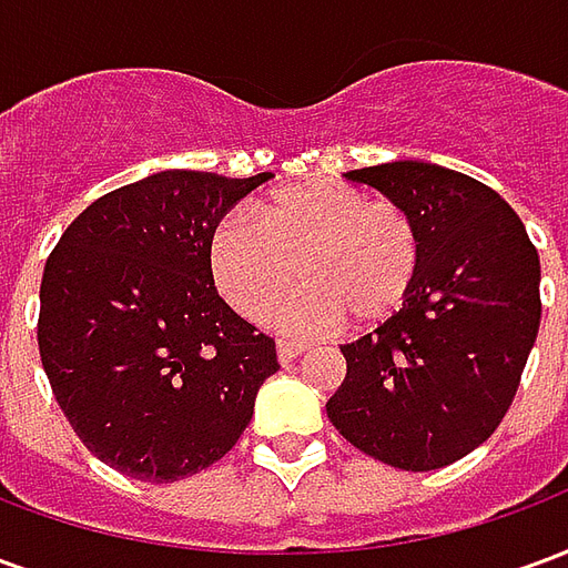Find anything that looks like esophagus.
Instances as JSON below:
<instances>
[{"label":"esophagus","mask_w":568,"mask_h":568,"mask_svg":"<svg viewBox=\"0 0 568 568\" xmlns=\"http://www.w3.org/2000/svg\"><path fill=\"white\" fill-rule=\"evenodd\" d=\"M301 353H304V344H297V341H280V344H276V356H280V365H288V362H295Z\"/></svg>","instance_id":"esophagus-1"}]
</instances>
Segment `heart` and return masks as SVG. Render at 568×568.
<instances>
[{
    "label": "heart",
    "mask_w": 568,
    "mask_h": 568,
    "mask_svg": "<svg viewBox=\"0 0 568 568\" xmlns=\"http://www.w3.org/2000/svg\"><path fill=\"white\" fill-rule=\"evenodd\" d=\"M419 234L395 203H371L334 179L276 187L252 212L227 215L210 240L215 288L246 320L280 307L297 271L304 288L283 310V328L325 332L353 316L377 325L405 307L419 276Z\"/></svg>",
    "instance_id": "1"
}]
</instances>
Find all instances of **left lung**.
Listing matches in <instances>:
<instances>
[{"mask_svg": "<svg viewBox=\"0 0 568 568\" xmlns=\"http://www.w3.org/2000/svg\"><path fill=\"white\" fill-rule=\"evenodd\" d=\"M414 219L419 276L405 307L341 346L328 419L353 447L405 471L463 459L508 414L541 322L538 252L505 200L438 163L349 170Z\"/></svg>", "mask_w": 568, "mask_h": 568, "instance_id": "8db88e82", "label": "left lung"}]
</instances>
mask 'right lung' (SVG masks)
Wrapping results in <instances>:
<instances>
[{"label":"right lung","mask_w":568,"mask_h":568,"mask_svg":"<svg viewBox=\"0 0 568 568\" xmlns=\"http://www.w3.org/2000/svg\"><path fill=\"white\" fill-rule=\"evenodd\" d=\"M271 173L163 170L93 200L48 255L39 353L69 426L121 475L173 484L219 463L280 371L224 304L210 240Z\"/></svg>","instance_id":"1"}]
</instances>
